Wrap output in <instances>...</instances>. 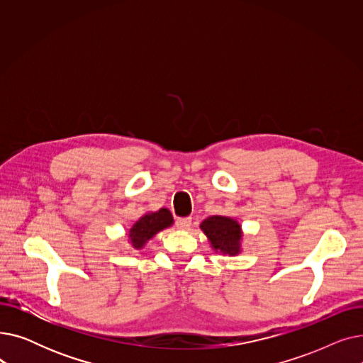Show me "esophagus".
Returning a JSON list of instances; mask_svg holds the SVG:
<instances>
[{"instance_id":"34e87169","label":"esophagus","mask_w":363,"mask_h":363,"mask_svg":"<svg viewBox=\"0 0 363 363\" xmlns=\"http://www.w3.org/2000/svg\"><path fill=\"white\" fill-rule=\"evenodd\" d=\"M177 226L179 228V230H188V228L191 226V218H178Z\"/></svg>"}]
</instances>
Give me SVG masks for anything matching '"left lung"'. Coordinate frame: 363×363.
I'll return each mask as SVG.
<instances>
[{
  "label": "left lung",
  "mask_w": 363,
  "mask_h": 363,
  "mask_svg": "<svg viewBox=\"0 0 363 363\" xmlns=\"http://www.w3.org/2000/svg\"><path fill=\"white\" fill-rule=\"evenodd\" d=\"M200 226L215 250L228 255L238 253L241 231L235 220L225 216H211L204 219Z\"/></svg>",
  "instance_id": "8db88e82"
}]
</instances>
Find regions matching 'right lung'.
<instances>
[{
	"instance_id": "obj_1",
	"label": "right lung",
	"mask_w": 363,
	"mask_h": 363,
	"mask_svg": "<svg viewBox=\"0 0 363 363\" xmlns=\"http://www.w3.org/2000/svg\"><path fill=\"white\" fill-rule=\"evenodd\" d=\"M172 222H174V219H172V215L167 208H160L159 212L144 215L143 218H140L138 222H135L129 233L132 245L135 249H141L147 240H150L159 231L164 230V228L170 226Z\"/></svg>"
}]
</instances>
